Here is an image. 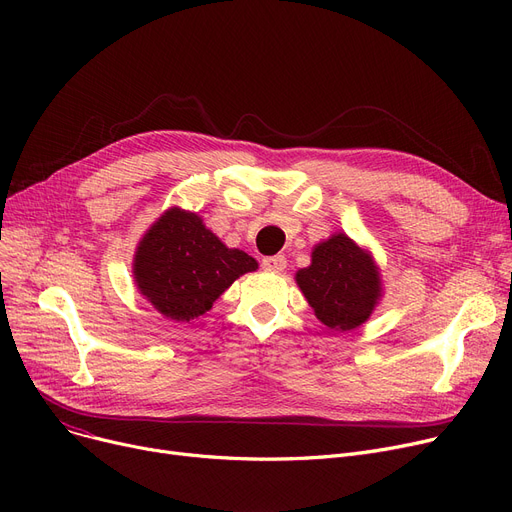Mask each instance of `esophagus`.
I'll use <instances>...</instances> for the list:
<instances>
[{"instance_id":"esophagus-1","label":"esophagus","mask_w":512,"mask_h":512,"mask_svg":"<svg viewBox=\"0 0 512 512\" xmlns=\"http://www.w3.org/2000/svg\"><path fill=\"white\" fill-rule=\"evenodd\" d=\"M261 267L265 272L272 274H280L286 270V257L284 255H274V257H263L261 259Z\"/></svg>"}]
</instances>
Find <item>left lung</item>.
<instances>
[{
	"mask_svg": "<svg viewBox=\"0 0 512 512\" xmlns=\"http://www.w3.org/2000/svg\"><path fill=\"white\" fill-rule=\"evenodd\" d=\"M297 284L321 324L336 332L355 330L382 297V280L371 255L346 234L319 242Z\"/></svg>",
	"mask_w": 512,
	"mask_h": 512,
	"instance_id": "8db88e82",
	"label": "left lung"
}]
</instances>
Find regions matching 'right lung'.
Returning a JSON list of instances; mask_svg holds the SVG:
<instances>
[{"mask_svg":"<svg viewBox=\"0 0 512 512\" xmlns=\"http://www.w3.org/2000/svg\"><path fill=\"white\" fill-rule=\"evenodd\" d=\"M255 270L251 255L228 249L197 213L178 207L147 230L132 265L143 297L174 321L203 315L236 278Z\"/></svg>","mask_w":512,"mask_h":512,"instance_id":"add662e5","label":"right lung"}]
</instances>
